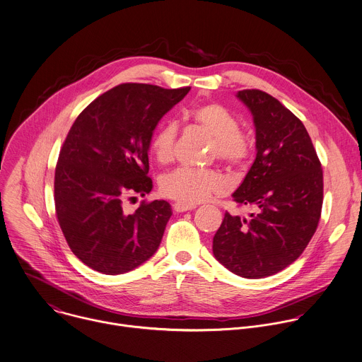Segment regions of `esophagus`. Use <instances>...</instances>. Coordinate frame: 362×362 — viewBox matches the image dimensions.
I'll return each instance as SVG.
<instances>
[{
    "instance_id": "34e87169",
    "label": "esophagus",
    "mask_w": 362,
    "mask_h": 362,
    "mask_svg": "<svg viewBox=\"0 0 362 362\" xmlns=\"http://www.w3.org/2000/svg\"><path fill=\"white\" fill-rule=\"evenodd\" d=\"M173 208H174V211H175L177 214H181V212L192 211V209H195L197 206H195V205H185V204H180V202H177V204H174V205H173Z\"/></svg>"
}]
</instances>
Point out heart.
<instances>
[{
  "mask_svg": "<svg viewBox=\"0 0 362 362\" xmlns=\"http://www.w3.org/2000/svg\"><path fill=\"white\" fill-rule=\"evenodd\" d=\"M192 123L214 139L212 157L238 167L250 156V140L240 132V122L221 104H205L189 112ZM178 126L174 121L161 123L150 139V153L160 164L174 160ZM228 178L218 170L177 168L161 178V192L185 205H197L212 195L225 194Z\"/></svg>",
  "mask_w": 362,
  "mask_h": 362,
  "instance_id": "obj_1",
  "label": "heart"
}]
</instances>
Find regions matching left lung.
<instances>
[{
	"label": "left lung",
	"instance_id": "1",
	"mask_svg": "<svg viewBox=\"0 0 362 362\" xmlns=\"http://www.w3.org/2000/svg\"><path fill=\"white\" fill-rule=\"evenodd\" d=\"M255 126V160L232 195L250 216L225 219L214 255L233 274L258 279L291 265L313 238L323 205V171L310 136L288 108L259 90L236 95Z\"/></svg>",
	"mask_w": 362,
	"mask_h": 362
}]
</instances>
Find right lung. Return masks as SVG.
<instances>
[{"instance_id": "1", "label": "right lung", "mask_w": 362, "mask_h": 362, "mask_svg": "<svg viewBox=\"0 0 362 362\" xmlns=\"http://www.w3.org/2000/svg\"><path fill=\"white\" fill-rule=\"evenodd\" d=\"M189 90L119 84L73 123L56 165L54 206L69 247L90 268L124 274L157 251L173 215L170 204L143 201L126 214L123 202L151 191L150 139Z\"/></svg>"}]
</instances>
